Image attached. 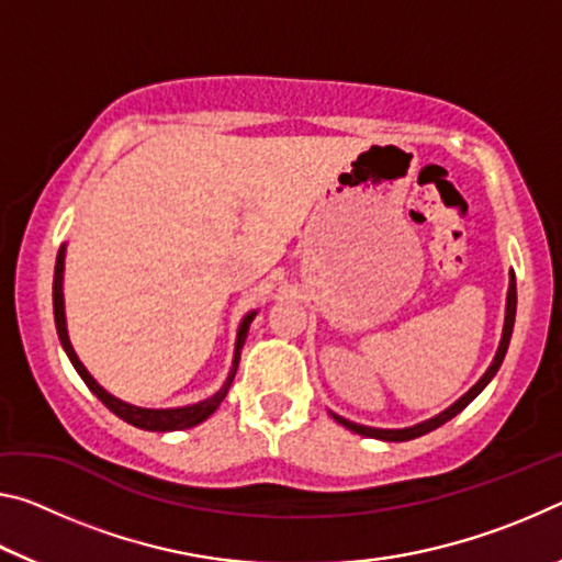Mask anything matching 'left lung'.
I'll use <instances>...</instances> for the list:
<instances>
[{
    "label": "left lung",
    "mask_w": 562,
    "mask_h": 562,
    "mask_svg": "<svg viewBox=\"0 0 562 562\" xmlns=\"http://www.w3.org/2000/svg\"><path fill=\"white\" fill-rule=\"evenodd\" d=\"M516 302H518V294H516V274L510 272V284H508V297H506V322H503V335H501V345H498V351H496V357H493V361H491V367L486 369V374H483L479 382H475L469 392H465L459 402H453L449 408H446V412H441V414H436L434 418H426V422H422V424H414V426H408V429H372V426H361V424H355V422H347L345 416H337V414H331L335 416V422H339L341 426H347L349 431H355V434H361V436H369V439H382V441H412V439H416V436H424V434H429V431H434V429H439L441 424H446L449 422V418H453L456 414H461L465 406H469L475 396H479L483 389L488 386V382L493 376H496V372L501 369V364H503V357H506V351H508V345H510V335H513V322H516Z\"/></svg>",
    "instance_id": "8db88e82"
}]
</instances>
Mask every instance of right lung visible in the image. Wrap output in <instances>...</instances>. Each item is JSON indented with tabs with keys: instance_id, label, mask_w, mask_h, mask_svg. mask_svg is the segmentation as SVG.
<instances>
[{
	"instance_id": "add662e5",
	"label": "right lung",
	"mask_w": 562,
	"mask_h": 562,
	"mask_svg": "<svg viewBox=\"0 0 562 562\" xmlns=\"http://www.w3.org/2000/svg\"><path fill=\"white\" fill-rule=\"evenodd\" d=\"M64 255H66V245L59 247V255H56V268H54V319H56V331H59V341L66 351V357L71 359V364L79 376L83 379V384H87L93 394H97L103 406H109L113 414L123 422L136 426V429H146V431H180V429H190V426H198L201 422H205L207 416H211L221 402L227 394V389H231L235 372H237V364H240V349L245 345V337H247V329H250V322L255 319L258 312H247L243 317L240 327H237V339H235V355H233V367L231 372H227L225 384L217 389L213 396L203 398V402L198 404H190V406H178V408H144V406H133L128 402H121L113 394H109L106 389H103L97 379L89 374V369L81 364L79 357H76V351L69 341V331H66V315H64Z\"/></svg>"
}]
</instances>
